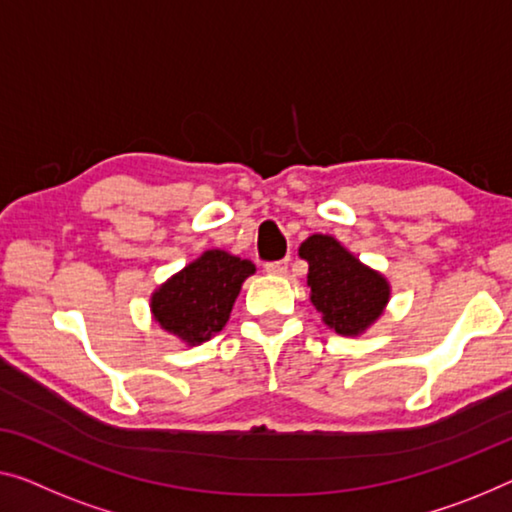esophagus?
I'll return each instance as SVG.
<instances>
[{
	"instance_id": "1",
	"label": "esophagus",
	"mask_w": 512,
	"mask_h": 512,
	"mask_svg": "<svg viewBox=\"0 0 512 512\" xmlns=\"http://www.w3.org/2000/svg\"><path fill=\"white\" fill-rule=\"evenodd\" d=\"M264 269H266V273H273V276H282V273H287V259H276V262H266Z\"/></svg>"
}]
</instances>
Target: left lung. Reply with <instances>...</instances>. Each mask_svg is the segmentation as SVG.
Masks as SVG:
<instances>
[{"instance_id": "obj_1", "label": "left lung", "mask_w": 512, "mask_h": 512, "mask_svg": "<svg viewBox=\"0 0 512 512\" xmlns=\"http://www.w3.org/2000/svg\"><path fill=\"white\" fill-rule=\"evenodd\" d=\"M299 255L308 262L310 301L335 333H363L384 312L391 294L384 276L358 262L333 236H308Z\"/></svg>"}]
</instances>
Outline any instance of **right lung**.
I'll list each match as a JSON object with an SVG mask.
<instances>
[{"mask_svg": "<svg viewBox=\"0 0 512 512\" xmlns=\"http://www.w3.org/2000/svg\"><path fill=\"white\" fill-rule=\"evenodd\" d=\"M253 273L255 264L250 259L207 250L158 289L151 299V312L167 333L188 345H200L223 331L243 280Z\"/></svg>", "mask_w": 512, "mask_h": 512, "instance_id": "1", "label": "right lung"}]
</instances>
